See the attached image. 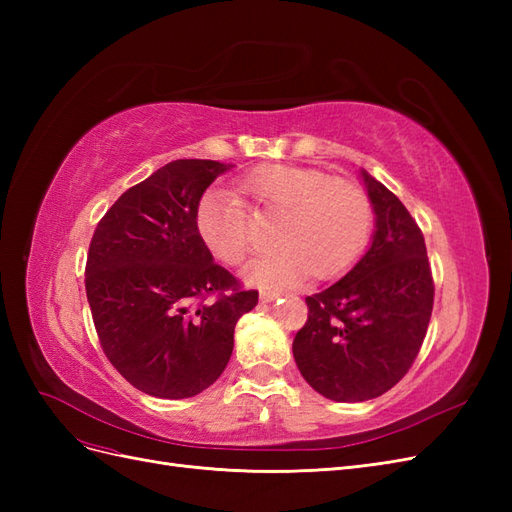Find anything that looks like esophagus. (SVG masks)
<instances>
[{"label": "esophagus", "instance_id": "1", "mask_svg": "<svg viewBox=\"0 0 512 512\" xmlns=\"http://www.w3.org/2000/svg\"><path fill=\"white\" fill-rule=\"evenodd\" d=\"M280 297V292H275V290H260V301L262 303H269V301H273V299H277Z\"/></svg>", "mask_w": 512, "mask_h": 512}]
</instances>
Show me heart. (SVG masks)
<instances>
[{"instance_id":"1","label":"heart","mask_w":512,"mask_h":512,"mask_svg":"<svg viewBox=\"0 0 512 512\" xmlns=\"http://www.w3.org/2000/svg\"><path fill=\"white\" fill-rule=\"evenodd\" d=\"M258 211L282 215L275 252L247 267V280L262 286H292L316 275L331 280L359 260L374 230V205L352 181L333 179L318 168L271 164L241 181ZM196 232L207 250L226 265H239L254 243L250 209L228 190H209L196 205Z\"/></svg>"}]
</instances>
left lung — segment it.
I'll list each match as a JSON object with an SVG mask.
<instances>
[{"label":"left lung","instance_id":"8db88e82","mask_svg":"<svg viewBox=\"0 0 512 512\" xmlns=\"http://www.w3.org/2000/svg\"><path fill=\"white\" fill-rule=\"evenodd\" d=\"M376 213L367 254L307 297L292 354L314 391L333 401L380 397L408 374L427 335L433 275L423 232L404 203L363 170Z\"/></svg>","mask_w":512,"mask_h":512}]
</instances>
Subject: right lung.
<instances>
[{
    "label": "right lung",
    "mask_w": 512,
    "mask_h": 512,
    "mask_svg": "<svg viewBox=\"0 0 512 512\" xmlns=\"http://www.w3.org/2000/svg\"><path fill=\"white\" fill-rule=\"evenodd\" d=\"M228 168L168 162L123 192L91 237L85 290L100 346L151 397H194L218 380L237 320L258 303L196 232L198 200Z\"/></svg>",
    "instance_id": "add662e5"
}]
</instances>
